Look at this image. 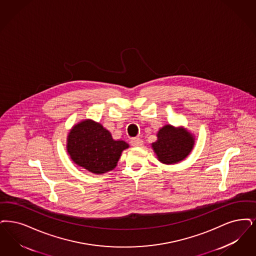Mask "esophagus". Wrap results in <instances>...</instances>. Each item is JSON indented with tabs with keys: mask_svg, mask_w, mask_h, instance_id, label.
<instances>
[{
	"mask_svg": "<svg viewBox=\"0 0 256 256\" xmlns=\"http://www.w3.org/2000/svg\"><path fill=\"white\" fill-rule=\"evenodd\" d=\"M130 143L133 146H141L143 144V141L141 138H133Z\"/></svg>",
	"mask_w": 256,
	"mask_h": 256,
	"instance_id": "obj_1",
	"label": "esophagus"
}]
</instances>
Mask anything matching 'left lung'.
Masks as SVG:
<instances>
[{"instance_id": "left-lung-1", "label": "left lung", "mask_w": 256, "mask_h": 256, "mask_svg": "<svg viewBox=\"0 0 256 256\" xmlns=\"http://www.w3.org/2000/svg\"><path fill=\"white\" fill-rule=\"evenodd\" d=\"M194 146V137L184 128L166 124L157 133V141L152 144L160 162L170 164L178 163L190 154Z\"/></svg>"}]
</instances>
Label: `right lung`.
<instances>
[{
    "label": "right lung",
    "instance_id": "obj_1",
    "mask_svg": "<svg viewBox=\"0 0 256 256\" xmlns=\"http://www.w3.org/2000/svg\"><path fill=\"white\" fill-rule=\"evenodd\" d=\"M128 146L124 141L114 140L101 124L90 119L72 128L66 143L68 154L72 161L95 174L112 170L123 150Z\"/></svg>",
    "mask_w": 256,
    "mask_h": 256
}]
</instances>
